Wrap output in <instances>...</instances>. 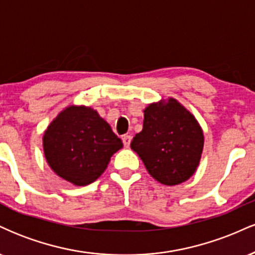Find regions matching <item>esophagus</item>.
<instances>
[{
  "mask_svg": "<svg viewBox=\"0 0 255 255\" xmlns=\"http://www.w3.org/2000/svg\"><path fill=\"white\" fill-rule=\"evenodd\" d=\"M130 140H131V136L128 135V134H126V135L122 136V141H124V145L126 147H128V146L130 145Z\"/></svg>",
  "mask_w": 255,
  "mask_h": 255,
  "instance_id": "34e87169",
  "label": "esophagus"
}]
</instances>
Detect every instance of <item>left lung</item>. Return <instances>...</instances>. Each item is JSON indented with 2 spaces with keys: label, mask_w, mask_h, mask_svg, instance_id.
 Wrapping results in <instances>:
<instances>
[{
  "label": "left lung",
  "mask_w": 255,
  "mask_h": 255,
  "mask_svg": "<svg viewBox=\"0 0 255 255\" xmlns=\"http://www.w3.org/2000/svg\"><path fill=\"white\" fill-rule=\"evenodd\" d=\"M130 147L154 180L175 186L197 170L204 131L194 115L177 99L162 98L144 109L142 130L133 137Z\"/></svg>",
  "instance_id": "1"
}]
</instances>
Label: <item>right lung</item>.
Masks as SVG:
<instances>
[{"instance_id":"obj_1","label":"right lung","mask_w":255,"mask_h":255,"mask_svg":"<svg viewBox=\"0 0 255 255\" xmlns=\"http://www.w3.org/2000/svg\"><path fill=\"white\" fill-rule=\"evenodd\" d=\"M124 147L110 125L93 108L68 105L46 127L43 151L51 170L74 186L95 182L110 158Z\"/></svg>"}]
</instances>
